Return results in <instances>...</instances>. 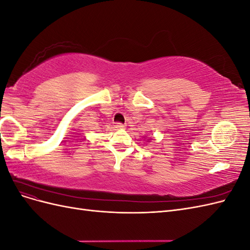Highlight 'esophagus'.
<instances>
[{"mask_svg": "<svg viewBox=\"0 0 250 250\" xmlns=\"http://www.w3.org/2000/svg\"><path fill=\"white\" fill-rule=\"evenodd\" d=\"M116 127L119 128V129H124V128L126 127V125L123 124V123H117V124H116Z\"/></svg>", "mask_w": 250, "mask_h": 250, "instance_id": "1", "label": "esophagus"}]
</instances>
